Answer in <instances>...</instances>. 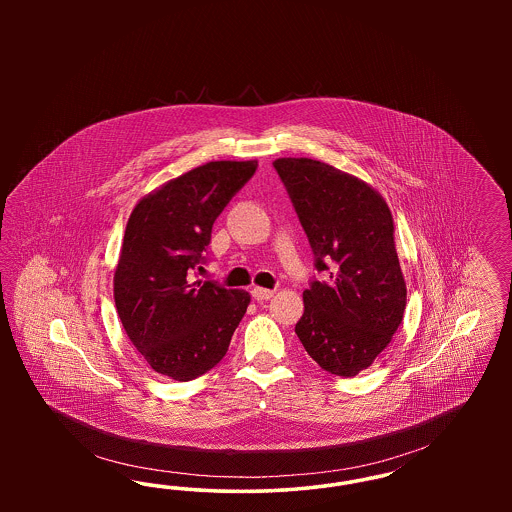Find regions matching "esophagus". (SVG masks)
<instances>
[{
    "label": "esophagus",
    "mask_w": 512,
    "mask_h": 512,
    "mask_svg": "<svg viewBox=\"0 0 512 512\" xmlns=\"http://www.w3.org/2000/svg\"><path fill=\"white\" fill-rule=\"evenodd\" d=\"M251 295L255 297V301H259V303H263V301H268L272 295H274V292L272 290H267V288H253L251 290Z\"/></svg>",
    "instance_id": "34e87169"
}]
</instances>
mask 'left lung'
<instances>
[{"instance_id":"1","label":"left lung","mask_w":512,"mask_h":512,"mask_svg":"<svg viewBox=\"0 0 512 512\" xmlns=\"http://www.w3.org/2000/svg\"><path fill=\"white\" fill-rule=\"evenodd\" d=\"M274 169L317 270L330 274V282L315 280L303 292L305 313L295 334L320 368L357 376L390 345L407 305L390 207L365 180L315 159L280 157Z\"/></svg>"}]
</instances>
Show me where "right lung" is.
Returning <instances> with one entry per match:
<instances>
[{
    "label": "right lung",
    "instance_id": "add662e5",
    "mask_svg": "<svg viewBox=\"0 0 512 512\" xmlns=\"http://www.w3.org/2000/svg\"><path fill=\"white\" fill-rule=\"evenodd\" d=\"M257 161H211L144 195L130 213L113 278L126 336L155 372L178 382L226 355L251 295L190 282L213 222Z\"/></svg>",
    "mask_w": 512,
    "mask_h": 512
}]
</instances>
